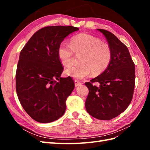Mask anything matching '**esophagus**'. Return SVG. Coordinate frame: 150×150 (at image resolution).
I'll return each instance as SVG.
<instances>
[{
  "label": "esophagus",
  "instance_id": "esophagus-1",
  "mask_svg": "<svg viewBox=\"0 0 150 150\" xmlns=\"http://www.w3.org/2000/svg\"><path fill=\"white\" fill-rule=\"evenodd\" d=\"M74 83H75V87H78V86H79L82 84V83L79 82V81H77V80H75Z\"/></svg>",
  "mask_w": 150,
  "mask_h": 150
}]
</instances>
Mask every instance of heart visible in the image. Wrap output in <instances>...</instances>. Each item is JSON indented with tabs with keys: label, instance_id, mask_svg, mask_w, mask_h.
<instances>
[{
	"label": "heart",
	"instance_id": "1",
	"mask_svg": "<svg viewBox=\"0 0 150 150\" xmlns=\"http://www.w3.org/2000/svg\"><path fill=\"white\" fill-rule=\"evenodd\" d=\"M74 52L81 54V65L68 68L66 73L76 79H83L92 73H102L110 65L112 51L108 44L101 40L88 34H79L73 36L70 44L62 42L57 49V56L64 67L71 66Z\"/></svg>",
	"mask_w": 150,
	"mask_h": 150
}]
</instances>
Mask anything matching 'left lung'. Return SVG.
Returning a JSON list of instances; mask_svg holds the SVG:
<instances>
[{
	"instance_id": "obj_1",
	"label": "left lung",
	"mask_w": 150,
	"mask_h": 150,
	"mask_svg": "<svg viewBox=\"0 0 150 150\" xmlns=\"http://www.w3.org/2000/svg\"><path fill=\"white\" fill-rule=\"evenodd\" d=\"M97 30L105 36L112 51L110 65L102 74L85 83L89 89L85 106L89 114L101 120H110L128 107L133 96L135 67L128 49L110 32ZM98 82V87L93 83Z\"/></svg>"
}]
</instances>
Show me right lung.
I'll use <instances>...</instances> for the list:
<instances>
[{
	"instance_id": "right-lung-1",
	"label": "right lung",
	"mask_w": 150,
	"mask_h": 150,
	"mask_svg": "<svg viewBox=\"0 0 150 150\" xmlns=\"http://www.w3.org/2000/svg\"><path fill=\"white\" fill-rule=\"evenodd\" d=\"M78 30L71 25L45 27L34 33L21 51L17 94L24 110L36 121L48 123L64 114L74 83L69 76L61 77L63 67L57 49L66 37Z\"/></svg>"
}]
</instances>
